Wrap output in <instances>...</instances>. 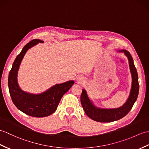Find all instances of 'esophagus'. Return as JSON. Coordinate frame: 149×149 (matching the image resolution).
<instances>
[{
	"mask_svg": "<svg viewBox=\"0 0 149 149\" xmlns=\"http://www.w3.org/2000/svg\"><path fill=\"white\" fill-rule=\"evenodd\" d=\"M78 81H81V79H78Z\"/></svg>",
	"mask_w": 149,
	"mask_h": 149,
	"instance_id": "1",
	"label": "esophagus"
}]
</instances>
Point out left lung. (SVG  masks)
Returning a JSON list of instances; mask_svg holds the SVG:
<instances>
[{
    "mask_svg": "<svg viewBox=\"0 0 149 149\" xmlns=\"http://www.w3.org/2000/svg\"><path fill=\"white\" fill-rule=\"evenodd\" d=\"M118 51L124 53L129 61V66L132 77V84L129 97L124 104L116 109H102L96 107L93 103L91 100L88 97L87 92L84 89H82L81 95V102L86 115L89 118L97 122L109 123L115 121L123 118L126 116L134 105L138 98L139 92V84L136 69L134 67L133 58L131 54L126 50H119Z\"/></svg>",
    "mask_w": 149,
    "mask_h": 149,
    "instance_id": "obj_1",
    "label": "left lung"
}]
</instances>
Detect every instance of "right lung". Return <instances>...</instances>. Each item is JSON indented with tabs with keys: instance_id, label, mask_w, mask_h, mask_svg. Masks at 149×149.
<instances>
[{
	"instance_id": "add662e5",
	"label": "right lung",
	"mask_w": 149,
	"mask_h": 149,
	"mask_svg": "<svg viewBox=\"0 0 149 149\" xmlns=\"http://www.w3.org/2000/svg\"><path fill=\"white\" fill-rule=\"evenodd\" d=\"M43 43L39 39H33L23 47L13 62L8 77V87L12 101L19 110L32 117H44L54 113L57 109L62 96L74 84L69 81L56 84L40 94H32L23 91L18 83V72L26 51L38 43Z\"/></svg>"
}]
</instances>
